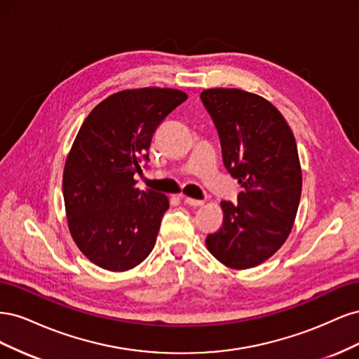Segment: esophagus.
Returning <instances> with one entry per match:
<instances>
[{"label": "esophagus", "mask_w": 359, "mask_h": 359, "mask_svg": "<svg viewBox=\"0 0 359 359\" xmlns=\"http://www.w3.org/2000/svg\"><path fill=\"white\" fill-rule=\"evenodd\" d=\"M184 202H186L187 205H191V206H202L203 205V201L193 199V198H184Z\"/></svg>", "instance_id": "obj_1"}]
</instances>
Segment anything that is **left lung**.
I'll return each instance as SVG.
<instances>
[{
  "mask_svg": "<svg viewBox=\"0 0 359 359\" xmlns=\"http://www.w3.org/2000/svg\"><path fill=\"white\" fill-rule=\"evenodd\" d=\"M219 132L223 163L241 184L238 202L223 201V226L206 236L210 253L233 269L265 262L289 236L302 189L290 127L264 97L235 88L201 93Z\"/></svg>",
  "mask_w": 359,
  "mask_h": 359,
  "instance_id": "1",
  "label": "left lung"
}]
</instances>
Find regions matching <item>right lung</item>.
Here are the masks:
<instances>
[{"instance_id": "1", "label": "right lung", "mask_w": 359, "mask_h": 359, "mask_svg": "<svg viewBox=\"0 0 359 359\" xmlns=\"http://www.w3.org/2000/svg\"><path fill=\"white\" fill-rule=\"evenodd\" d=\"M187 94L140 88L112 94L86 116L66 160L62 194L69 229L93 264L107 271L139 265L154 248L169 201L136 189L158 124Z\"/></svg>"}]
</instances>
